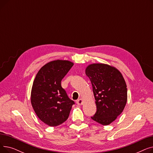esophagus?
Instances as JSON below:
<instances>
[{
  "mask_svg": "<svg viewBox=\"0 0 153 153\" xmlns=\"http://www.w3.org/2000/svg\"><path fill=\"white\" fill-rule=\"evenodd\" d=\"M76 103L78 105H81L83 104V100L82 99H79L78 100H77L76 101Z\"/></svg>",
  "mask_w": 153,
  "mask_h": 153,
  "instance_id": "obj_1",
  "label": "esophagus"
}]
</instances>
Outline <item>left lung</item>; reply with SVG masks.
<instances>
[{
	"mask_svg": "<svg viewBox=\"0 0 153 153\" xmlns=\"http://www.w3.org/2000/svg\"><path fill=\"white\" fill-rule=\"evenodd\" d=\"M89 78L97 105V111L91 118L103 125H108L122 114L127 102L125 79L115 67L94 63L85 69Z\"/></svg>",
	"mask_w": 153,
	"mask_h": 153,
	"instance_id": "left-lung-1",
	"label": "left lung"
}]
</instances>
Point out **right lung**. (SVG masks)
I'll return each instance as SVG.
<instances>
[{"mask_svg": "<svg viewBox=\"0 0 153 153\" xmlns=\"http://www.w3.org/2000/svg\"><path fill=\"white\" fill-rule=\"evenodd\" d=\"M74 65L68 60H54L39 70L31 92V103L35 114L45 124L56 126L66 121L74 102L61 82Z\"/></svg>", "mask_w": 153, "mask_h": 153, "instance_id": "1", "label": "right lung"}]
</instances>
